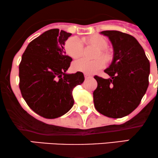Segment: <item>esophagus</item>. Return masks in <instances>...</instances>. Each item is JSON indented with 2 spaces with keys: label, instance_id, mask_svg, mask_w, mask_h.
<instances>
[{
  "label": "esophagus",
  "instance_id": "34e87169",
  "mask_svg": "<svg viewBox=\"0 0 158 158\" xmlns=\"http://www.w3.org/2000/svg\"><path fill=\"white\" fill-rule=\"evenodd\" d=\"M84 77L86 79H89V78H92V77H93V76L90 75V74H84Z\"/></svg>",
  "mask_w": 158,
  "mask_h": 158
}]
</instances>
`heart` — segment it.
<instances>
[{"instance_id":"heart-1","label":"heart","mask_w":158,"mask_h":158,"mask_svg":"<svg viewBox=\"0 0 158 158\" xmlns=\"http://www.w3.org/2000/svg\"><path fill=\"white\" fill-rule=\"evenodd\" d=\"M83 42L91 45L98 49L95 54V57L102 56L105 61L110 60V54L105 50L107 46V42L104 37L99 35L84 37L81 39ZM81 41L77 37H70L65 41L64 48L66 54L73 59H77L82 55L83 45ZM104 66V61L102 58H97L93 60L80 59L76 60L72 64V69L75 72H83L85 74H93Z\"/></svg>"}]
</instances>
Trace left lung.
<instances>
[{"label": "left lung", "instance_id": "obj_1", "mask_svg": "<svg viewBox=\"0 0 158 158\" xmlns=\"http://www.w3.org/2000/svg\"><path fill=\"white\" fill-rule=\"evenodd\" d=\"M113 48V59L104 70L110 78H94L98 86L93 92L95 109L104 116L122 118L133 112L148 86L150 63L143 47L134 36L117 31H104Z\"/></svg>", "mask_w": 158, "mask_h": 158}]
</instances>
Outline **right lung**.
Wrapping results in <instances>:
<instances>
[{"instance_id":"right-lung-1","label":"right lung","mask_w":158,"mask_h":158,"mask_svg":"<svg viewBox=\"0 0 158 158\" xmlns=\"http://www.w3.org/2000/svg\"><path fill=\"white\" fill-rule=\"evenodd\" d=\"M72 33L51 29L29 43L19 65V88L27 105L40 116L55 118L72 107V90L84 81L82 72L67 74L72 57L63 46Z\"/></svg>"}]
</instances>
